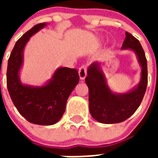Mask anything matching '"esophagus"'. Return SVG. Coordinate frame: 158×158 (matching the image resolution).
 I'll return each instance as SVG.
<instances>
[{
  "mask_svg": "<svg viewBox=\"0 0 158 158\" xmlns=\"http://www.w3.org/2000/svg\"><path fill=\"white\" fill-rule=\"evenodd\" d=\"M87 75V66L85 65H83L79 68V76L81 80L85 79V77Z\"/></svg>",
  "mask_w": 158,
  "mask_h": 158,
  "instance_id": "obj_1",
  "label": "esophagus"
}]
</instances>
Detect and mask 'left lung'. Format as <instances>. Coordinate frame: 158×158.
<instances>
[{"instance_id": "8db88e82", "label": "left lung", "mask_w": 158, "mask_h": 158, "mask_svg": "<svg viewBox=\"0 0 158 158\" xmlns=\"http://www.w3.org/2000/svg\"><path fill=\"white\" fill-rule=\"evenodd\" d=\"M122 49L135 51L142 66V78L136 89L125 94L113 93L107 87L98 63L90 65L85 77L89 87V111L96 120L102 123H118L127 119L139 108L147 87V61L141 43L127 31Z\"/></svg>"}]
</instances>
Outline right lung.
I'll return each instance as SVG.
<instances>
[{
    "label": "right lung",
    "mask_w": 158,
    "mask_h": 158,
    "mask_svg": "<svg viewBox=\"0 0 158 158\" xmlns=\"http://www.w3.org/2000/svg\"><path fill=\"white\" fill-rule=\"evenodd\" d=\"M46 26L38 23L19 38L8 58L7 87L14 105L28 122L38 125L56 123L65 112L70 93L79 82L76 69L62 67L57 69L49 83L42 87L22 85L19 71L23 62V51L31 36Z\"/></svg>",
    "instance_id": "right-lung-1"
}]
</instances>
